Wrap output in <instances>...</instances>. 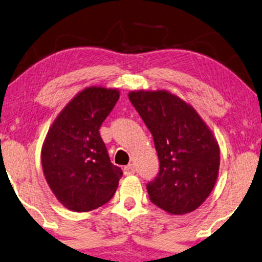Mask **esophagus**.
I'll use <instances>...</instances> for the list:
<instances>
[{
    "mask_svg": "<svg viewBox=\"0 0 262 262\" xmlns=\"http://www.w3.org/2000/svg\"><path fill=\"white\" fill-rule=\"evenodd\" d=\"M135 171H137V169H135V166L133 165V164H129V165H127L124 167V175H134Z\"/></svg>",
    "mask_w": 262,
    "mask_h": 262,
    "instance_id": "1",
    "label": "esophagus"
}]
</instances>
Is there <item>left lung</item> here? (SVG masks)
<instances>
[{"mask_svg":"<svg viewBox=\"0 0 262 262\" xmlns=\"http://www.w3.org/2000/svg\"><path fill=\"white\" fill-rule=\"evenodd\" d=\"M135 110L151 132L159 172L146 184L148 198L167 213L193 212L217 182L221 152L196 111L167 91H132Z\"/></svg>","mask_w":262,"mask_h":262,"instance_id":"left-lung-1","label":"left lung"}]
</instances>
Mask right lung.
Here are the masks:
<instances>
[{"label": "right lung", "instance_id": "right-lung-1", "mask_svg": "<svg viewBox=\"0 0 262 262\" xmlns=\"http://www.w3.org/2000/svg\"><path fill=\"white\" fill-rule=\"evenodd\" d=\"M118 98L117 90L87 87L49 129L41 147V166L52 193L68 210H95L117 189L123 172L110 162L99 128Z\"/></svg>", "mask_w": 262, "mask_h": 262}]
</instances>
